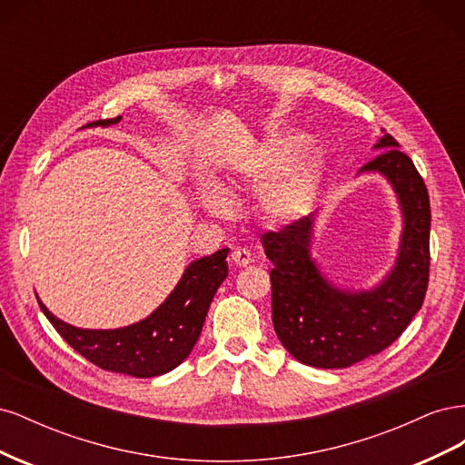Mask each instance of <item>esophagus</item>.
Here are the masks:
<instances>
[{
	"mask_svg": "<svg viewBox=\"0 0 465 465\" xmlns=\"http://www.w3.org/2000/svg\"><path fill=\"white\" fill-rule=\"evenodd\" d=\"M231 262H232L234 265H238V267H246V265H250L254 260H252V254H250V252H248L246 248H236V250H232Z\"/></svg>",
	"mask_w": 465,
	"mask_h": 465,
	"instance_id": "34e87169",
	"label": "esophagus"
}]
</instances>
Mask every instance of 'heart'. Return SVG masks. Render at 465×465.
I'll return each mask as SVG.
<instances>
[{
	"instance_id": "b5f03b06",
	"label": "heart",
	"mask_w": 465,
	"mask_h": 465,
	"mask_svg": "<svg viewBox=\"0 0 465 465\" xmlns=\"http://www.w3.org/2000/svg\"><path fill=\"white\" fill-rule=\"evenodd\" d=\"M302 134H285L265 142L236 173L234 182L250 190H262L260 211L275 224H291L311 213L322 180V153L302 149ZM202 205L213 215H227L231 200L215 182H203Z\"/></svg>"
}]
</instances>
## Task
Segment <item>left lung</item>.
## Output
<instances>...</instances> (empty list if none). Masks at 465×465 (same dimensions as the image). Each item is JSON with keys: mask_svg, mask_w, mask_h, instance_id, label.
<instances>
[{"mask_svg": "<svg viewBox=\"0 0 465 465\" xmlns=\"http://www.w3.org/2000/svg\"><path fill=\"white\" fill-rule=\"evenodd\" d=\"M378 157L361 173L382 174L401 209L396 263L372 289H341L320 272L311 254L314 213L262 244L272 260V316L279 341L302 364L347 369L391 345L420 311L429 285L430 203L423 178L400 143L384 134L374 143Z\"/></svg>", "mask_w": 465, "mask_h": 465, "instance_id": "obj_1", "label": "left lung"}]
</instances>
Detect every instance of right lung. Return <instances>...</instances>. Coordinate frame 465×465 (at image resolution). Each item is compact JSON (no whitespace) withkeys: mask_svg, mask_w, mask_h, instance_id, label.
<instances>
[{"mask_svg":"<svg viewBox=\"0 0 465 465\" xmlns=\"http://www.w3.org/2000/svg\"><path fill=\"white\" fill-rule=\"evenodd\" d=\"M120 120L122 116L98 120L87 124L85 128H96V125L106 128ZM227 254L229 248H223L215 254L193 260L157 311L125 328H75L55 318L36 299L42 312L64 340L96 367L135 378L161 376L176 369L200 340L209 304L229 275Z\"/></svg>","mask_w":465,"mask_h":465,"instance_id":"obj_1","label":"right lung"}]
</instances>
